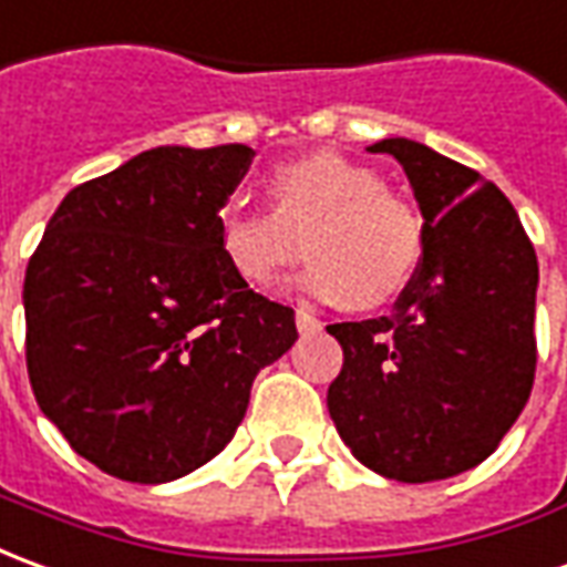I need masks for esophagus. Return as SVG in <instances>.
<instances>
[{
    "label": "esophagus",
    "instance_id": "esophagus-1",
    "mask_svg": "<svg viewBox=\"0 0 567 567\" xmlns=\"http://www.w3.org/2000/svg\"><path fill=\"white\" fill-rule=\"evenodd\" d=\"M296 327H299V332H315V329H320V320L308 308H296Z\"/></svg>",
    "mask_w": 567,
    "mask_h": 567
}]
</instances>
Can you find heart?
<instances>
[{"label": "heart", "mask_w": 567, "mask_h": 567, "mask_svg": "<svg viewBox=\"0 0 567 567\" xmlns=\"http://www.w3.org/2000/svg\"><path fill=\"white\" fill-rule=\"evenodd\" d=\"M271 207L231 198L216 210V244L250 287H271L305 250L296 290L323 302L381 305L412 280L424 250L419 210L375 171L339 155H308L271 174Z\"/></svg>", "instance_id": "b5f03b06"}]
</instances>
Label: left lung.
Listing matches in <instances>:
<instances>
[{
    "mask_svg": "<svg viewBox=\"0 0 567 567\" xmlns=\"http://www.w3.org/2000/svg\"><path fill=\"white\" fill-rule=\"evenodd\" d=\"M424 216V250L388 317L332 323L344 351L329 419L360 464L396 483L483 464L528 403L537 256L507 195L415 140H381Z\"/></svg>",
    "mask_w": 567,
    "mask_h": 567,
    "instance_id": "left-lung-1",
    "label": "left lung"
}]
</instances>
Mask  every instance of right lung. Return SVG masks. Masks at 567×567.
Listing matches in <instances>:
<instances>
[{"mask_svg":"<svg viewBox=\"0 0 567 567\" xmlns=\"http://www.w3.org/2000/svg\"><path fill=\"white\" fill-rule=\"evenodd\" d=\"M250 146H158L60 200L23 280L27 372L66 443L115 480L158 485L216 457L296 311L244 284L216 210Z\"/></svg>","mask_w":567,"mask_h":567,"instance_id":"obj_1","label":"right lung"}]
</instances>
